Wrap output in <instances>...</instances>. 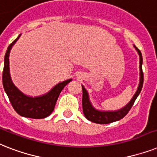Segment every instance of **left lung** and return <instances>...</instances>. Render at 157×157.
I'll return each mask as SVG.
<instances>
[{
  "instance_id": "1",
  "label": "left lung",
  "mask_w": 157,
  "mask_h": 157,
  "mask_svg": "<svg viewBox=\"0 0 157 157\" xmlns=\"http://www.w3.org/2000/svg\"><path fill=\"white\" fill-rule=\"evenodd\" d=\"M134 47L140 55V84L138 86V89L135 94L133 96V98L130 100V102L127 105L123 107L122 109L116 111H100V110L96 109L92 106L91 101L89 100L88 92L86 91L85 87L82 85V111L84 113V116L87 120L95 122L97 124H109L113 121H119L120 119L123 118L126 114L130 110L131 107L134 105L135 100L137 99L138 96L140 95V91L142 90L143 84H144V73L142 70V64H143V57L142 53L140 52V50L135 45Z\"/></svg>"
}]
</instances>
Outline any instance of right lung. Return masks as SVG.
Masks as SVG:
<instances>
[{
    "label": "right lung",
    "instance_id": "obj_1",
    "mask_svg": "<svg viewBox=\"0 0 157 157\" xmlns=\"http://www.w3.org/2000/svg\"><path fill=\"white\" fill-rule=\"evenodd\" d=\"M20 36L21 35H19L16 40H14L9 45L5 55L4 70L2 75L4 89L13 108L20 116L34 119L44 118L52 113L61 91L72 79L71 78L59 82L58 84L51 89V91L43 96L32 97L22 93L12 82L10 74V61H9L11 48L16 43V41L18 40Z\"/></svg>",
    "mask_w": 157,
    "mask_h": 157
}]
</instances>
